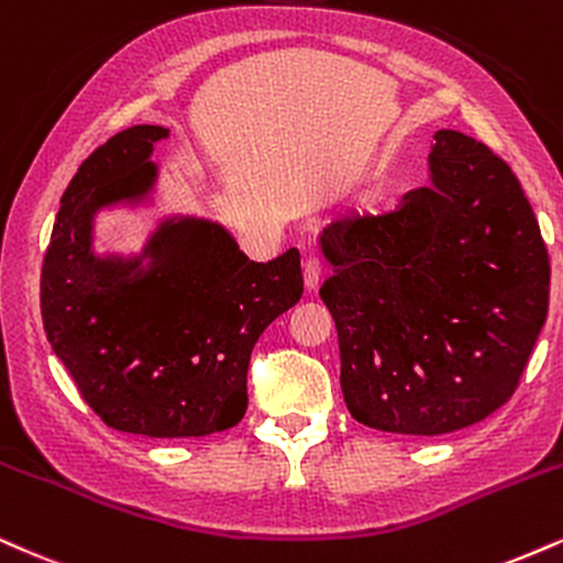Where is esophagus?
<instances>
[{"label":"esophagus","instance_id":"obj_1","mask_svg":"<svg viewBox=\"0 0 563 563\" xmlns=\"http://www.w3.org/2000/svg\"><path fill=\"white\" fill-rule=\"evenodd\" d=\"M302 279H306L308 292H316V289H319V284L323 279V263L319 257H306V263H302Z\"/></svg>","mask_w":563,"mask_h":563}]
</instances>
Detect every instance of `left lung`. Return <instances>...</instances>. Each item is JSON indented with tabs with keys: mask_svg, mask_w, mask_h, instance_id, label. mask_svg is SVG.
<instances>
[{
	"mask_svg": "<svg viewBox=\"0 0 563 563\" xmlns=\"http://www.w3.org/2000/svg\"><path fill=\"white\" fill-rule=\"evenodd\" d=\"M340 340V385L361 424L448 434L514 395L548 316L551 263L511 168L440 129L429 187L398 210L321 231Z\"/></svg>",
	"mask_w": 563,
	"mask_h": 563,
	"instance_id": "1",
	"label": "left lung"
}]
</instances>
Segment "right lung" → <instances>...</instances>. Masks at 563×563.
I'll return each mask as SVG.
<instances>
[{"instance_id":"obj_1","label":"right lung","mask_w":563,"mask_h":563,"mask_svg":"<svg viewBox=\"0 0 563 563\" xmlns=\"http://www.w3.org/2000/svg\"><path fill=\"white\" fill-rule=\"evenodd\" d=\"M163 125H131L81 163L42 266L52 350L104 424L205 438L240 424L257 336L302 297L300 253L255 263L221 223L165 218L139 255H97L95 218L155 189Z\"/></svg>"}]
</instances>
